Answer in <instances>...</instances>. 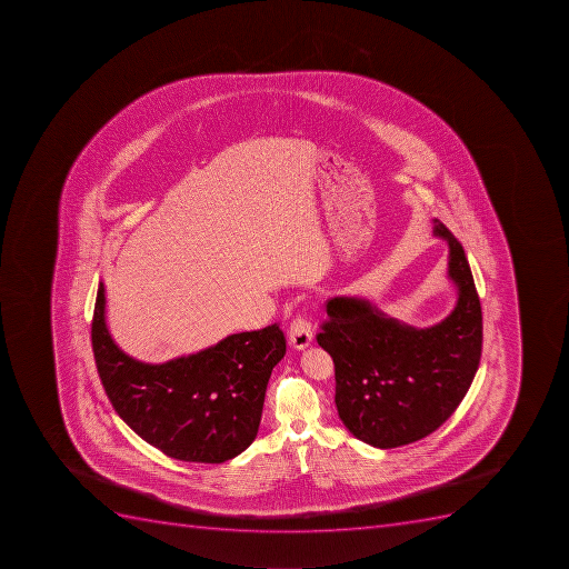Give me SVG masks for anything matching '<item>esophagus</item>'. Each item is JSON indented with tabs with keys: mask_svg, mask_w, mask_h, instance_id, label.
Instances as JSON below:
<instances>
[{
	"mask_svg": "<svg viewBox=\"0 0 569 569\" xmlns=\"http://www.w3.org/2000/svg\"><path fill=\"white\" fill-rule=\"evenodd\" d=\"M290 345L296 349H306L313 340V330H311L310 320L306 317H296L290 325V333H288Z\"/></svg>",
	"mask_w": 569,
	"mask_h": 569,
	"instance_id": "34e87169",
	"label": "esophagus"
}]
</instances>
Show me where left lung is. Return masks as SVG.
<instances>
[{"instance_id": "obj_1", "label": "left lung", "mask_w": 569, "mask_h": 569, "mask_svg": "<svg viewBox=\"0 0 569 569\" xmlns=\"http://www.w3.org/2000/svg\"><path fill=\"white\" fill-rule=\"evenodd\" d=\"M449 244V278L458 302L438 325L415 328L357 297L328 301L317 342L335 363L340 420L363 443L395 449L415 443L449 420L481 360L482 316L463 247L440 220Z\"/></svg>"}]
</instances>
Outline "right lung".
I'll list each match as a JSON object with an SVG mask.
<instances>
[{
    "mask_svg": "<svg viewBox=\"0 0 569 569\" xmlns=\"http://www.w3.org/2000/svg\"><path fill=\"white\" fill-rule=\"evenodd\" d=\"M91 346L117 415L154 449L191 463H223L256 440L268 378L287 353L284 335L272 325L169 362H140L111 339L102 282Z\"/></svg>",
    "mask_w": 569,
    "mask_h": 569,
    "instance_id": "1",
    "label": "right lung"
}]
</instances>
